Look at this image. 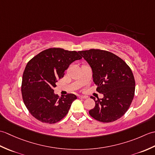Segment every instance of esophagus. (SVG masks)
I'll use <instances>...</instances> for the list:
<instances>
[{"label":"esophagus","instance_id":"obj_1","mask_svg":"<svg viewBox=\"0 0 155 155\" xmlns=\"http://www.w3.org/2000/svg\"><path fill=\"white\" fill-rule=\"evenodd\" d=\"M78 98H81V99H84V98H87V97H86V96H83V95H79V96H78Z\"/></svg>","mask_w":155,"mask_h":155}]
</instances>
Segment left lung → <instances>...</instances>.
<instances>
[{
  "label": "left lung",
  "mask_w": 155,
  "mask_h": 155,
  "mask_svg": "<svg viewBox=\"0 0 155 155\" xmlns=\"http://www.w3.org/2000/svg\"><path fill=\"white\" fill-rule=\"evenodd\" d=\"M93 71L97 91L103 98L95 100L91 116L103 123H110L123 117L133 100L135 81L130 68L123 59L110 52L90 49L78 51Z\"/></svg>",
  "instance_id": "1"
}]
</instances>
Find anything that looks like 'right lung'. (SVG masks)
<instances>
[{
  "label": "right lung",
  "instance_id": "1",
  "mask_svg": "<svg viewBox=\"0 0 155 155\" xmlns=\"http://www.w3.org/2000/svg\"><path fill=\"white\" fill-rule=\"evenodd\" d=\"M81 58L76 51L51 48L28 62L22 75V96L26 107L35 118L52 124L67 115L77 96L68 94L59 97L53 88L69 65Z\"/></svg>",
  "mask_w": 155,
  "mask_h": 155
}]
</instances>
